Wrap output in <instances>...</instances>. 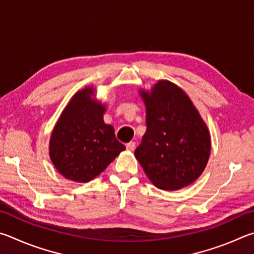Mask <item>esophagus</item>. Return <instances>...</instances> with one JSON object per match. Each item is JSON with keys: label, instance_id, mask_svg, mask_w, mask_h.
<instances>
[{"label": "esophagus", "instance_id": "34e87169", "mask_svg": "<svg viewBox=\"0 0 254 254\" xmlns=\"http://www.w3.org/2000/svg\"><path fill=\"white\" fill-rule=\"evenodd\" d=\"M135 145H136L135 141H130V143H128V144L126 145L127 150H130V152H132V150L135 149Z\"/></svg>", "mask_w": 254, "mask_h": 254}]
</instances>
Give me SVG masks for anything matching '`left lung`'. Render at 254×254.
Returning <instances> with one entry per match:
<instances>
[{"instance_id": "1", "label": "left lung", "mask_w": 254, "mask_h": 254, "mask_svg": "<svg viewBox=\"0 0 254 254\" xmlns=\"http://www.w3.org/2000/svg\"><path fill=\"white\" fill-rule=\"evenodd\" d=\"M146 107V129L135 157L159 190H177L196 181L211 153L205 122L183 89L158 80L139 89Z\"/></svg>"}]
</instances>
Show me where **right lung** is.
I'll return each instance as SVG.
<instances>
[{
  "label": "right lung",
  "instance_id": "add662e5",
  "mask_svg": "<svg viewBox=\"0 0 254 254\" xmlns=\"http://www.w3.org/2000/svg\"><path fill=\"white\" fill-rule=\"evenodd\" d=\"M93 86L71 97L56 123L49 141V156L64 179L87 183L104 172L126 149L115 129L104 122L107 105L96 97Z\"/></svg>",
  "mask_w": 254,
  "mask_h": 254
}]
</instances>
